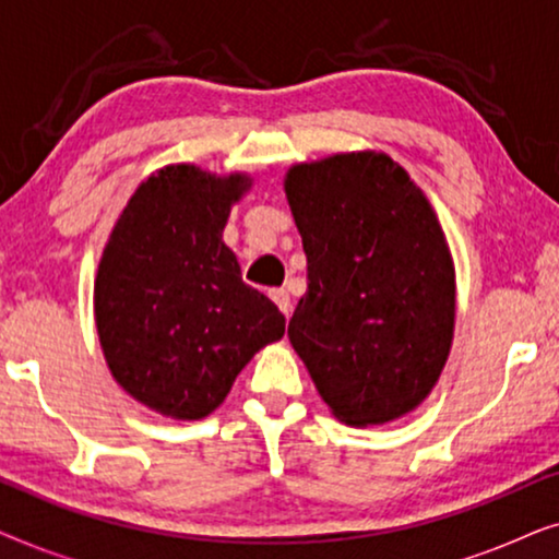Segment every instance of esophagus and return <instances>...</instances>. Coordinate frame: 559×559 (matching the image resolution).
Wrapping results in <instances>:
<instances>
[{
	"label": "esophagus",
	"mask_w": 559,
	"mask_h": 559,
	"mask_svg": "<svg viewBox=\"0 0 559 559\" xmlns=\"http://www.w3.org/2000/svg\"><path fill=\"white\" fill-rule=\"evenodd\" d=\"M270 297L274 302H277V308L282 310V316H289V312H293V302H289V293L287 289H282V287H277V289H270Z\"/></svg>",
	"instance_id": "34e87169"
}]
</instances>
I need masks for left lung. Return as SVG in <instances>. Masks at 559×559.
I'll return each instance as SVG.
<instances>
[{
    "mask_svg": "<svg viewBox=\"0 0 559 559\" xmlns=\"http://www.w3.org/2000/svg\"><path fill=\"white\" fill-rule=\"evenodd\" d=\"M285 193L308 257L289 343L343 423L402 417L453 341L455 270L432 205L379 152L295 165Z\"/></svg>",
    "mask_w": 559,
    "mask_h": 559,
    "instance_id": "obj_1",
    "label": "left lung"
}]
</instances>
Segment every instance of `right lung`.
Instances as JSON below:
<instances>
[{
	"label": "right lung",
	"instance_id": "add662e5",
	"mask_svg": "<svg viewBox=\"0 0 559 559\" xmlns=\"http://www.w3.org/2000/svg\"><path fill=\"white\" fill-rule=\"evenodd\" d=\"M247 175L170 165L136 188L106 243L94 308L121 389L175 419L211 415L285 316L221 241Z\"/></svg>",
	"mask_w": 559,
	"mask_h": 559
}]
</instances>
